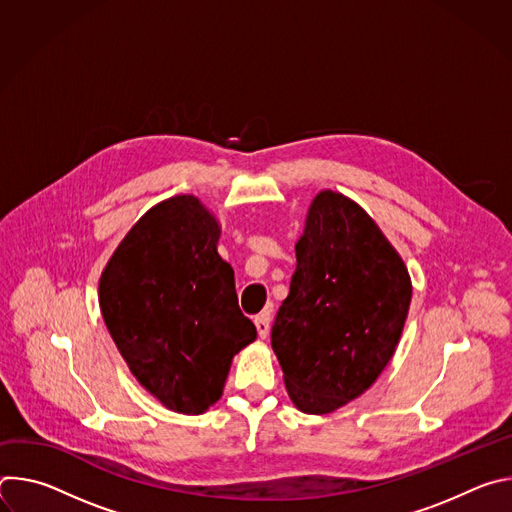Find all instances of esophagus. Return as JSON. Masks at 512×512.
<instances>
[{
    "mask_svg": "<svg viewBox=\"0 0 512 512\" xmlns=\"http://www.w3.org/2000/svg\"><path fill=\"white\" fill-rule=\"evenodd\" d=\"M269 322H271V316L269 312H263L255 318V326H257V332H259V338H267L269 334Z\"/></svg>",
    "mask_w": 512,
    "mask_h": 512,
    "instance_id": "1",
    "label": "esophagus"
}]
</instances>
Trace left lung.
Returning a JSON list of instances; mask_svg holds the SVG:
<instances>
[{
    "instance_id": "1",
    "label": "left lung",
    "mask_w": 512,
    "mask_h": 512,
    "mask_svg": "<svg viewBox=\"0 0 512 512\" xmlns=\"http://www.w3.org/2000/svg\"><path fill=\"white\" fill-rule=\"evenodd\" d=\"M296 259L271 346L291 403L324 415L360 397L385 371L413 285L373 216L334 190L314 196Z\"/></svg>"
}]
</instances>
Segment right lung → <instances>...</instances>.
<instances>
[{"label":"right lung","mask_w":512,"mask_h":512,"mask_svg":"<svg viewBox=\"0 0 512 512\" xmlns=\"http://www.w3.org/2000/svg\"><path fill=\"white\" fill-rule=\"evenodd\" d=\"M218 239L221 225L196 196L166 198L129 229L99 279L101 314L131 375L184 415L221 399L235 354L257 338Z\"/></svg>","instance_id":"1"}]
</instances>
